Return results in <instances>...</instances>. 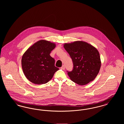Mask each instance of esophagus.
<instances>
[{"label": "esophagus", "instance_id": "obj_1", "mask_svg": "<svg viewBox=\"0 0 124 124\" xmlns=\"http://www.w3.org/2000/svg\"><path fill=\"white\" fill-rule=\"evenodd\" d=\"M65 68V66L64 65H62V66L61 67V69H62V70H64Z\"/></svg>", "mask_w": 124, "mask_h": 124}]
</instances>
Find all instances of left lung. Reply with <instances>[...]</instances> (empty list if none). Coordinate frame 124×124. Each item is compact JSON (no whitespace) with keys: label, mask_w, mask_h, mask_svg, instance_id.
Returning a JSON list of instances; mask_svg holds the SVG:
<instances>
[{"label":"left lung","mask_w":124,"mask_h":124,"mask_svg":"<svg viewBox=\"0 0 124 124\" xmlns=\"http://www.w3.org/2000/svg\"><path fill=\"white\" fill-rule=\"evenodd\" d=\"M64 47L69 54L73 64L72 71L68 72L71 80L81 85L93 80L98 74L101 65L98 50L83 41L65 43Z\"/></svg>","instance_id":"8db88e82"}]
</instances>
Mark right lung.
Masks as SVG:
<instances>
[{
	"mask_svg": "<svg viewBox=\"0 0 124 124\" xmlns=\"http://www.w3.org/2000/svg\"><path fill=\"white\" fill-rule=\"evenodd\" d=\"M56 47L54 43L40 40L24 52L21 59L22 68L25 77L35 84L49 82L59 69L50 54Z\"/></svg>",
	"mask_w": 124,
	"mask_h": 124,
	"instance_id": "obj_1",
	"label": "right lung"
}]
</instances>
